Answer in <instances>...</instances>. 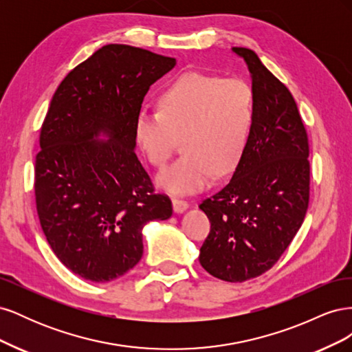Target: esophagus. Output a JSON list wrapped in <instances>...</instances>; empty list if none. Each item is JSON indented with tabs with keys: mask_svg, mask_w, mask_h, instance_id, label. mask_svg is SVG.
Listing matches in <instances>:
<instances>
[{
	"mask_svg": "<svg viewBox=\"0 0 352 352\" xmlns=\"http://www.w3.org/2000/svg\"><path fill=\"white\" fill-rule=\"evenodd\" d=\"M172 204H173V211L176 212V214H180V212H184V211H186L189 208L188 201H185V199L173 198L172 199Z\"/></svg>",
	"mask_w": 352,
	"mask_h": 352,
	"instance_id": "34e87169",
	"label": "esophagus"
}]
</instances>
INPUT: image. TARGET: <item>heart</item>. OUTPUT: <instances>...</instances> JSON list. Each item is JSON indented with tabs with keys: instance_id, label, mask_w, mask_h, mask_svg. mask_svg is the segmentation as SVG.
Wrapping results in <instances>:
<instances>
[{
	"instance_id": "b5f03b06",
	"label": "heart",
	"mask_w": 352,
	"mask_h": 352,
	"mask_svg": "<svg viewBox=\"0 0 352 352\" xmlns=\"http://www.w3.org/2000/svg\"><path fill=\"white\" fill-rule=\"evenodd\" d=\"M255 101L242 79L186 73L160 95L158 111L142 110L135 119V140L153 166L164 167L176 140L185 138V155L157 177L176 195L194 194L219 175L235 170L247 148Z\"/></svg>"
}]
</instances>
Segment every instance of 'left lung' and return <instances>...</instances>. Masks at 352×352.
<instances>
[{"label":"left lung","instance_id":"obj_1","mask_svg":"<svg viewBox=\"0 0 352 352\" xmlns=\"http://www.w3.org/2000/svg\"><path fill=\"white\" fill-rule=\"evenodd\" d=\"M232 51L250 72L254 123L230 182L199 206L211 223L199 263L217 279L245 282L273 267L300 230L310 197V151L289 89L252 50Z\"/></svg>","mask_w":352,"mask_h":352}]
</instances>
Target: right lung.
Returning a JSON list of instances; mask_svg holds the SVG:
<instances>
[{
	"label": "right lung",
	"instance_id": "1",
	"mask_svg": "<svg viewBox=\"0 0 352 352\" xmlns=\"http://www.w3.org/2000/svg\"><path fill=\"white\" fill-rule=\"evenodd\" d=\"M176 60L110 44L74 67L51 100L35 163L41 228L80 278L111 282L140 263L142 230L172 217L135 154V119Z\"/></svg>",
	"mask_w": 352,
	"mask_h": 352
}]
</instances>
